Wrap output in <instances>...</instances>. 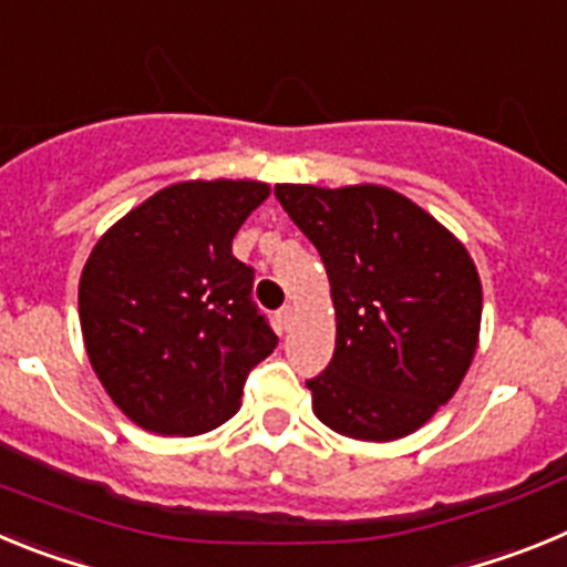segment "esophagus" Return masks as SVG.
<instances>
[{
    "instance_id": "34e87169",
    "label": "esophagus",
    "mask_w": 567,
    "mask_h": 567,
    "mask_svg": "<svg viewBox=\"0 0 567 567\" xmlns=\"http://www.w3.org/2000/svg\"><path fill=\"white\" fill-rule=\"evenodd\" d=\"M295 323V307H284L278 312V327L280 329H289Z\"/></svg>"
}]
</instances>
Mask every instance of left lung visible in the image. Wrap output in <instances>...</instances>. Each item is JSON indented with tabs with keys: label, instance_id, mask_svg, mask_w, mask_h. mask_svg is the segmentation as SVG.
Segmentation results:
<instances>
[{
	"label": "left lung",
	"instance_id": "1",
	"mask_svg": "<svg viewBox=\"0 0 567 567\" xmlns=\"http://www.w3.org/2000/svg\"><path fill=\"white\" fill-rule=\"evenodd\" d=\"M318 247L334 307V358L309 380L312 412L343 437L392 443L454 398L480 343L483 284L463 240L380 184H278Z\"/></svg>",
	"mask_w": 567,
	"mask_h": 567
}]
</instances>
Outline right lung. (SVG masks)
Masks as SVG:
<instances>
[{"label":"right lung","mask_w":567,"mask_h":567,"mask_svg":"<svg viewBox=\"0 0 567 567\" xmlns=\"http://www.w3.org/2000/svg\"><path fill=\"white\" fill-rule=\"evenodd\" d=\"M269 184L178 182L122 215L79 278L84 352L138 429L193 437L227 423L278 338L252 303L233 238Z\"/></svg>","instance_id":"1"}]
</instances>
